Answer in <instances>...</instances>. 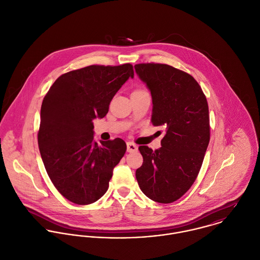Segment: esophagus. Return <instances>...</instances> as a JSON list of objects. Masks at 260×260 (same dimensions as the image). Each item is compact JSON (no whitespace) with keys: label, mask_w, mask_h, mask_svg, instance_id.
Instances as JSON below:
<instances>
[{"label":"esophagus","mask_w":260,"mask_h":260,"mask_svg":"<svg viewBox=\"0 0 260 260\" xmlns=\"http://www.w3.org/2000/svg\"><path fill=\"white\" fill-rule=\"evenodd\" d=\"M137 149H138L137 145H135L132 142H127V151L128 152H135V151H137Z\"/></svg>","instance_id":"34e87169"}]
</instances>
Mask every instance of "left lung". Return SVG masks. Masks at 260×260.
<instances>
[{"mask_svg": "<svg viewBox=\"0 0 260 260\" xmlns=\"http://www.w3.org/2000/svg\"><path fill=\"white\" fill-rule=\"evenodd\" d=\"M134 69L151 93L152 125L166 126L159 149L139 146L143 164L136 179L150 200L173 203L196 180L209 145L207 99L190 75L171 66L140 63Z\"/></svg>", "mask_w": 260, "mask_h": 260, "instance_id": "left-lung-1", "label": "left lung"}]
</instances>
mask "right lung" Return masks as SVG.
I'll return each mask as SVG.
<instances>
[{"label": "right lung", "instance_id": "right-lung-1", "mask_svg": "<svg viewBox=\"0 0 260 260\" xmlns=\"http://www.w3.org/2000/svg\"><path fill=\"white\" fill-rule=\"evenodd\" d=\"M134 78L133 67L89 66L60 76L43 99L38 146L45 170L69 201L88 205L108 190L114 168L126 152L121 138L93 140L116 92Z\"/></svg>", "mask_w": 260, "mask_h": 260}]
</instances>
